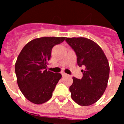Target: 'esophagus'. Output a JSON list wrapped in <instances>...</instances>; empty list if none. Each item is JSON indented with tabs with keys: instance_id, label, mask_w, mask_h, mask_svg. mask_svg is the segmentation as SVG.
I'll return each mask as SVG.
<instances>
[{
	"instance_id": "obj_1",
	"label": "esophagus",
	"mask_w": 124,
	"mask_h": 124,
	"mask_svg": "<svg viewBox=\"0 0 124 124\" xmlns=\"http://www.w3.org/2000/svg\"><path fill=\"white\" fill-rule=\"evenodd\" d=\"M61 74H62V76H63V77H65V76H68V74H66L65 73H61Z\"/></svg>"
}]
</instances>
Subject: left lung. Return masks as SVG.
Wrapping results in <instances>:
<instances>
[{
	"mask_svg": "<svg viewBox=\"0 0 124 124\" xmlns=\"http://www.w3.org/2000/svg\"><path fill=\"white\" fill-rule=\"evenodd\" d=\"M66 41L75 51L78 64L84 66L81 79L73 78L70 87L71 98L80 106H90L100 99L107 87L110 71L108 60L101 48L90 39L73 37Z\"/></svg>",
	"mask_w": 124,
	"mask_h": 124,
	"instance_id": "8db88e82",
	"label": "left lung"
}]
</instances>
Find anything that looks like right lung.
<instances>
[{"mask_svg":"<svg viewBox=\"0 0 124 124\" xmlns=\"http://www.w3.org/2000/svg\"><path fill=\"white\" fill-rule=\"evenodd\" d=\"M66 37H41L25 45L15 65L17 84L23 96L29 101L41 104L51 99L60 73L47 71L51 50Z\"/></svg>","mask_w":124,"mask_h":124,"instance_id":"obj_1","label":"right lung"}]
</instances>
